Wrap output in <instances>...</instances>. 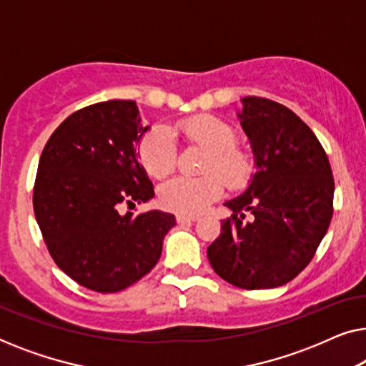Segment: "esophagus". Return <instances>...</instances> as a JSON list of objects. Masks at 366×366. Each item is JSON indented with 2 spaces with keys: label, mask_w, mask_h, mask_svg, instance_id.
<instances>
[{
  "label": "esophagus",
  "mask_w": 366,
  "mask_h": 366,
  "mask_svg": "<svg viewBox=\"0 0 366 366\" xmlns=\"http://www.w3.org/2000/svg\"><path fill=\"white\" fill-rule=\"evenodd\" d=\"M199 217L198 214H187V213H178L177 214V222L178 223H192V222H197Z\"/></svg>",
  "instance_id": "34e87169"
}]
</instances>
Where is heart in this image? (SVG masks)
Returning a JSON list of instances; mask_svg holds the SVG:
<instances>
[{
	"label": "heart",
	"instance_id": "obj_1",
	"mask_svg": "<svg viewBox=\"0 0 366 366\" xmlns=\"http://www.w3.org/2000/svg\"><path fill=\"white\" fill-rule=\"evenodd\" d=\"M174 132L189 143L207 149L199 178L178 177L159 189V199L168 209L178 213H199L223 193V179L229 188H243L252 177L249 154L237 147V132L232 124L212 114H198L174 124ZM138 158L154 178H163L177 164V148L168 129L154 128L138 144ZM220 174L218 175L217 173Z\"/></svg>",
	"mask_w": 366,
	"mask_h": 366
}]
</instances>
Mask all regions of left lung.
I'll return each instance as SVG.
<instances>
[{"mask_svg":"<svg viewBox=\"0 0 366 366\" xmlns=\"http://www.w3.org/2000/svg\"><path fill=\"white\" fill-rule=\"evenodd\" d=\"M238 113L257 173L208 247L212 268L244 290L277 288L312 262L333 214V174L315 133L292 109L258 97ZM252 214L244 220L246 213Z\"/></svg>","mask_w":366,"mask_h":366,"instance_id":"1","label":"left lung"}]
</instances>
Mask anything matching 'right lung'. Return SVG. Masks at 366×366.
I'll return each mask as SVG.
<instances>
[{
    "label": "right lung",
    "mask_w": 366,
    "mask_h": 366,
    "mask_svg": "<svg viewBox=\"0 0 366 366\" xmlns=\"http://www.w3.org/2000/svg\"><path fill=\"white\" fill-rule=\"evenodd\" d=\"M148 128L132 99L94 103L69 114L39 158L33 208L44 243L93 292H122L152 272L177 224L158 209L122 212L154 197L137 153Z\"/></svg>",
    "instance_id": "obj_1"
}]
</instances>
